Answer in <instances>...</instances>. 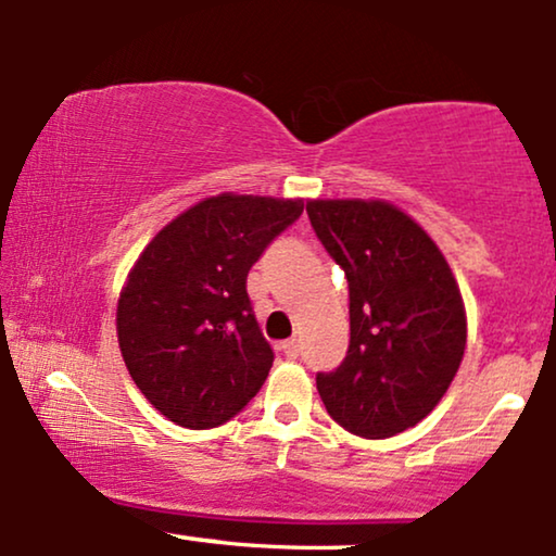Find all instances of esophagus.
Segmentation results:
<instances>
[{
  "label": "esophagus",
  "instance_id": "34e87169",
  "mask_svg": "<svg viewBox=\"0 0 556 556\" xmlns=\"http://www.w3.org/2000/svg\"><path fill=\"white\" fill-rule=\"evenodd\" d=\"M280 350H283L286 357L295 359V357H299V352H301V344H299V340H288V342L280 344Z\"/></svg>",
  "mask_w": 556,
  "mask_h": 556
}]
</instances>
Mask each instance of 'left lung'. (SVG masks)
<instances>
[{
    "label": "left lung",
    "instance_id": "obj_1",
    "mask_svg": "<svg viewBox=\"0 0 556 556\" xmlns=\"http://www.w3.org/2000/svg\"><path fill=\"white\" fill-rule=\"evenodd\" d=\"M316 237L348 276L350 350L316 375L329 416L388 439L442 401L463 363L467 314L442 250L419 222L380 199H312Z\"/></svg>",
    "mask_w": 556,
    "mask_h": 556
}]
</instances>
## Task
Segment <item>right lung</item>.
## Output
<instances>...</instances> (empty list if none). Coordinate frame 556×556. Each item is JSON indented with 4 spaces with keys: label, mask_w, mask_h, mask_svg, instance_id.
<instances>
[{
    "label": "right lung",
    "mask_w": 556,
    "mask_h": 556,
    "mask_svg": "<svg viewBox=\"0 0 556 556\" xmlns=\"http://www.w3.org/2000/svg\"><path fill=\"white\" fill-rule=\"evenodd\" d=\"M301 212V199L219 193L140 252L119 291L117 340L135 386L165 419L214 429L263 388L273 350L244 283Z\"/></svg>",
    "instance_id": "1"
}]
</instances>
